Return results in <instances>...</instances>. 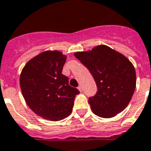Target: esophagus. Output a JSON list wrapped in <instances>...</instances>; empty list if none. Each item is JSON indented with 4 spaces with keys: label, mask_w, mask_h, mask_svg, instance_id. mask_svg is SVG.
I'll return each instance as SVG.
<instances>
[{
    "label": "esophagus",
    "mask_w": 151,
    "mask_h": 151,
    "mask_svg": "<svg viewBox=\"0 0 151 151\" xmlns=\"http://www.w3.org/2000/svg\"><path fill=\"white\" fill-rule=\"evenodd\" d=\"M78 90L80 91H81V92H82V91H83V89H82V87H81V85H79V86H78Z\"/></svg>",
    "instance_id": "1"
}]
</instances>
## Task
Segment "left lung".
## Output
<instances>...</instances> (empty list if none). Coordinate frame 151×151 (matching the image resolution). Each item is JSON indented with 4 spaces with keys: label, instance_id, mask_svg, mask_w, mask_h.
Listing matches in <instances>:
<instances>
[{
    "label": "left lung",
    "instance_id": "obj_1",
    "mask_svg": "<svg viewBox=\"0 0 151 151\" xmlns=\"http://www.w3.org/2000/svg\"><path fill=\"white\" fill-rule=\"evenodd\" d=\"M90 71L98 91L88 99L95 115L111 118L128 105L136 88V72L130 61L119 52L105 45L88 52L74 53Z\"/></svg>",
    "mask_w": 151,
    "mask_h": 151
}]
</instances>
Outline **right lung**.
<instances>
[{"label": "right lung", "mask_w": 151, "mask_h": 151, "mask_svg": "<svg viewBox=\"0 0 151 151\" xmlns=\"http://www.w3.org/2000/svg\"><path fill=\"white\" fill-rule=\"evenodd\" d=\"M67 56L60 51H46L29 60L20 76V87L27 105L38 116L59 121L71 114L80 91L69 85L62 73Z\"/></svg>", "instance_id": "obj_1"}]
</instances>
